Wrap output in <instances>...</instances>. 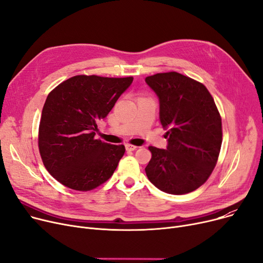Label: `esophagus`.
I'll list each match as a JSON object with an SVG mask.
<instances>
[{
	"instance_id": "34e87169",
	"label": "esophagus",
	"mask_w": 263,
	"mask_h": 263,
	"mask_svg": "<svg viewBox=\"0 0 263 263\" xmlns=\"http://www.w3.org/2000/svg\"><path fill=\"white\" fill-rule=\"evenodd\" d=\"M136 148H137L136 146L131 145V144H127V145H126V149H127V150H129V151H133V150H135Z\"/></svg>"
}]
</instances>
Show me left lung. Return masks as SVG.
<instances>
[{
	"instance_id": "left-lung-1",
	"label": "left lung",
	"mask_w": 263,
	"mask_h": 263,
	"mask_svg": "<svg viewBox=\"0 0 263 263\" xmlns=\"http://www.w3.org/2000/svg\"><path fill=\"white\" fill-rule=\"evenodd\" d=\"M160 103V122L166 130V149L149 146L145 168L150 182L174 195L186 194L211 175L222 145V119L209 90L178 72L145 79Z\"/></svg>"
}]
</instances>
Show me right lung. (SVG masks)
Returning <instances> with one entry per match:
<instances>
[{
  "label": "right lung",
  "instance_id": "right-lung-1",
  "mask_svg": "<svg viewBox=\"0 0 263 263\" xmlns=\"http://www.w3.org/2000/svg\"><path fill=\"white\" fill-rule=\"evenodd\" d=\"M132 82V77L76 76L48 95L38 146L47 171L59 182L90 191L113 175L126 149L96 140L97 122L107 116Z\"/></svg>",
  "mask_w": 263,
  "mask_h": 263
}]
</instances>
